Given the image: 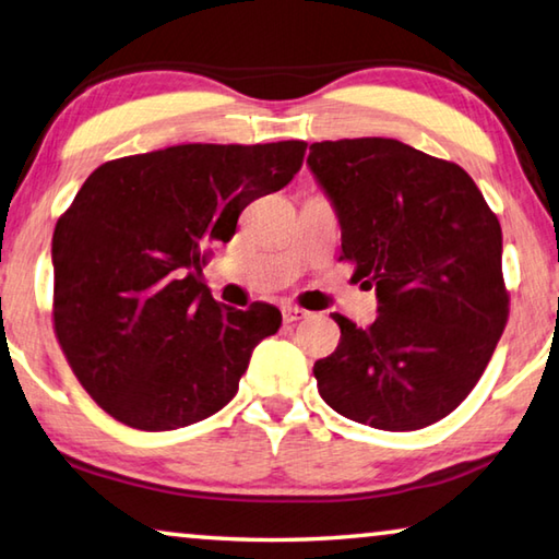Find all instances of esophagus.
<instances>
[{"label":"esophagus","mask_w":559,"mask_h":559,"mask_svg":"<svg viewBox=\"0 0 559 559\" xmlns=\"http://www.w3.org/2000/svg\"><path fill=\"white\" fill-rule=\"evenodd\" d=\"M308 316H311V313L304 311V308H298V306H283V321H286V323H298Z\"/></svg>","instance_id":"34e87169"}]
</instances>
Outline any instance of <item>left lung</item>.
Returning a JSON list of instances; mask_svg holds the SVG:
<instances>
[{"mask_svg":"<svg viewBox=\"0 0 559 559\" xmlns=\"http://www.w3.org/2000/svg\"><path fill=\"white\" fill-rule=\"evenodd\" d=\"M308 166L341 224V259L376 288L378 318L341 313V343L316 360L318 393L345 418L418 430L455 411L508 323L500 221L453 162L395 139L311 144Z\"/></svg>","mask_w":559,"mask_h":559,"instance_id":"left-lung-1","label":"left lung"}]
</instances>
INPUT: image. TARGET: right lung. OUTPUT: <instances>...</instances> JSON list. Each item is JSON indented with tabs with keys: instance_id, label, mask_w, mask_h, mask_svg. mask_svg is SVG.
<instances>
[{
	"instance_id": "1",
	"label": "right lung",
	"mask_w": 559,
	"mask_h": 559,
	"mask_svg": "<svg viewBox=\"0 0 559 559\" xmlns=\"http://www.w3.org/2000/svg\"><path fill=\"white\" fill-rule=\"evenodd\" d=\"M306 141L181 144L88 176L51 238L55 333L84 391L136 430L218 413L281 311L221 306L203 283L248 203L298 174Z\"/></svg>"
}]
</instances>
